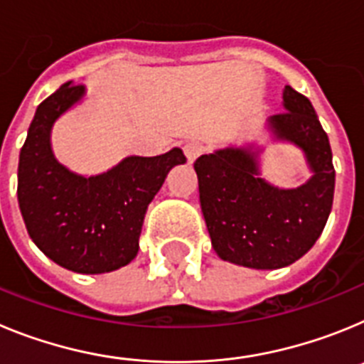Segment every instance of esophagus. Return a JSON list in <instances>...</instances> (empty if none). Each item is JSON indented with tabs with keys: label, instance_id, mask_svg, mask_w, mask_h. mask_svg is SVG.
Instances as JSON below:
<instances>
[{
	"label": "esophagus",
	"instance_id": "esophagus-1",
	"mask_svg": "<svg viewBox=\"0 0 364 364\" xmlns=\"http://www.w3.org/2000/svg\"><path fill=\"white\" fill-rule=\"evenodd\" d=\"M184 153L189 162H193V160H197L204 153V146L200 142H189L184 146Z\"/></svg>",
	"mask_w": 364,
	"mask_h": 364
}]
</instances>
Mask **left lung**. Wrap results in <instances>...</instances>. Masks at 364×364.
<instances>
[{
  "instance_id": "obj_1",
  "label": "left lung",
  "mask_w": 364,
  "mask_h": 364,
  "mask_svg": "<svg viewBox=\"0 0 364 364\" xmlns=\"http://www.w3.org/2000/svg\"><path fill=\"white\" fill-rule=\"evenodd\" d=\"M284 112L268 120L277 140L306 154L314 176L295 189L260 178L259 151L226 147L195 162L200 208L211 244L222 260L255 269L290 266L323 233L333 204L332 149L306 96L284 87Z\"/></svg>"
}]
</instances>
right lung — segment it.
Segmentation results:
<instances>
[{
    "label": "right lung",
    "instance_id": "add662e5",
    "mask_svg": "<svg viewBox=\"0 0 364 364\" xmlns=\"http://www.w3.org/2000/svg\"><path fill=\"white\" fill-rule=\"evenodd\" d=\"M83 95L85 87L67 82L38 105L19 153L18 202L31 239L45 255L92 275L136 257L147 205L186 156L175 147L159 156H127L96 176L69 171L54 159L50 129Z\"/></svg>",
    "mask_w": 364,
    "mask_h": 364
}]
</instances>
